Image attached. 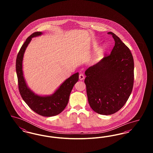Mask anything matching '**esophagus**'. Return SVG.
Segmentation results:
<instances>
[{
    "mask_svg": "<svg viewBox=\"0 0 153 153\" xmlns=\"http://www.w3.org/2000/svg\"><path fill=\"white\" fill-rule=\"evenodd\" d=\"M84 74H79V79L80 80H84Z\"/></svg>",
    "mask_w": 153,
    "mask_h": 153,
    "instance_id": "1",
    "label": "esophagus"
}]
</instances>
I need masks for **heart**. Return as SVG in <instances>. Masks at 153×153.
Instances as JSON below:
<instances>
[{
    "instance_id": "heart-1",
    "label": "heart",
    "mask_w": 153,
    "mask_h": 153,
    "mask_svg": "<svg viewBox=\"0 0 153 153\" xmlns=\"http://www.w3.org/2000/svg\"><path fill=\"white\" fill-rule=\"evenodd\" d=\"M105 49H106V47H105V46H102V48L100 49V50L97 53L96 56V58L99 57L102 55V54L104 51H105Z\"/></svg>"
}]
</instances>
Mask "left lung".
<instances>
[{
    "label": "left lung",
    "instance_id": "obj_1",
    "mask_svg": "<svg viewBox=\"0 0 153 153\" xmlns=\"http://www.w3.org/2000/svg\"><path fill=\"white\" fill-rule=\"evenodd\" d=\"M115 42L109 56L85 71L89 104L97 114L108 115L121 109L131 95L134 63L129 48L114 33Z\"/></svg>",
    "mask_w": 153,
    "mask_h": 153
}]
</instances>
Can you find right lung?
<instances>
[{
  "instance_id": "obj_1",
  "label": "right lung",
  "mask_w": 153,
  "mask_h": 153,
  "mask_svg": "<svg viewBox=\"0 0 153 153\" xmlns=\"http://www.w3.org/2000/svg\"><path fill=\"white\" fill-rule=\"evenodd\" d=\"M42 33L39 31L33 33L23 44L16 57V72L18 88L23 100L36 114L43 117H53L60 114L67 105L73 86L79 80V73L73 74L66 79L55 92L50 96H42L36 95L27 87L22 70L23 55L32 38L39 36Z\"/></svg>"
}]
</instances>
